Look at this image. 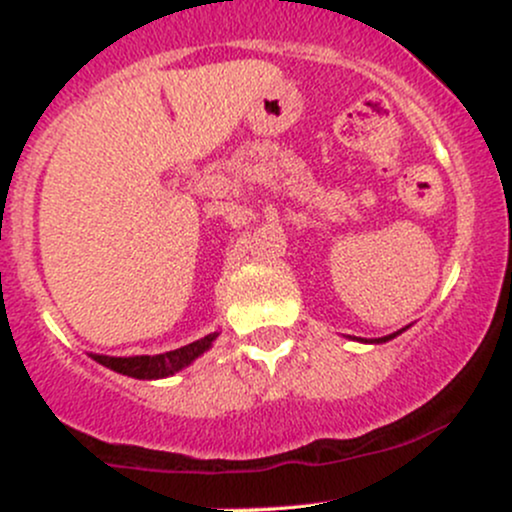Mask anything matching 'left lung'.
Listing matches in <instances>:
<instances>
[{"label":"left lung","instance_id":"left-lung-1","mask_svg":"<svg viewBox=\"0 0 512 512\" xmlns=\"http://www.w3.org/2000/svg\"><path fill=\"white\" fill-rule=\"evenodd\" d=\"M399 332H395V334H390V337H380V339H375V342H387V339H392V337H397Z\"/></svg>","mask_w":512,"mask_h":512}]
</instances>
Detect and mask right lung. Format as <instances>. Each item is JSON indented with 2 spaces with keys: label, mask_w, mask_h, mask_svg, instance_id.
I'll use <instances>...</instances> for the list:
<instances>
[{
  "label": "right lung",
  "mask_w": 512,
  "mask_h": 512,
  "mask_svg": "<svg viewBox=\"0 0 512 512\" xmlns=\"http://www.w3.org/2000/svg\"><path fill=\"white\" fill-rule=\"evenodd\" d=\"M216 339L214 334H207L204 339H197V342L180 346L175 351H166V354H156V356H101L93 354L98 363L103 366L117 370V373L129 375V378H139V380H156V378H168V375L178 373L180 368H185L187 363H192L199 354L209 349L211 342Z\"/></svg>",
  "instance_id": "right-lung-1"
}]
</instances>
